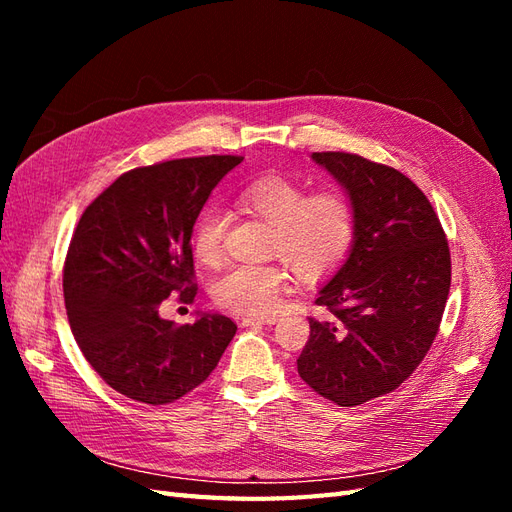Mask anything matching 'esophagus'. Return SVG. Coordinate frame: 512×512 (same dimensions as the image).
Wrapping results in <instances>:
<instances>
[{
	"label": "esophagus",
	"instance_id": "esophagus-1",
	"mask_svg": "<svg viewBox=\"0 0 512 512\" xmlns=\"http://www.w3.org/2000/svg\"><path fill=\"white\" fill-rule=\"evenodd\" d=\"M277 316H245L241 318L243 327H252V324H275Z\"/></svg>",
	"mask_w": 512,
	"mask_h": 512
}]
</instances>
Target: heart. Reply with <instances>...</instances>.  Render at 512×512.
I'll return each mask as SVG.
<instances>
[{
    "instance_id": "heart-1",
    "label": "heart",
    "mask_w": 512,
    "mask_h": 512,
    "mask_svg": "<svg viewBox=\"0 0 512 512\" xmlns=\"http://www.w3.org/2000/svg\"><path fill=\"white\" fill-rule=\"evenodd\" d=\"M239 207L273 228L271 254L282 258L301 280L314 282L333 273L348 258L359 226V213L348 192L322 190L284 177L252 181L239 192ZM228 215L207 207L194 224V254L215 265L224 254ZM292 286L288 269L275 265L230 267L211 284V297L226 312L243 316L269 314Z\"/></svg>"
}]
</instances>
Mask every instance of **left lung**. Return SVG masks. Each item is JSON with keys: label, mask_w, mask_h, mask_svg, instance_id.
<instances>
[{"label": "left lung", "mask_w": 512, "mask_h": 512, "mask_svg": "<svg viewBox=\"0 0 512 512\" xmlns=\"http://www.w3.org/2000/svg\"><path fill=\"white\" fill-rule=\"evenodd\" d=\"M352 196L359 226L346 262L318 292L329 320L309 318L299 376L337 406L395 391L425 359L451 288V252L427 196L399 170L322 151Z\"/></svg>", "instance_id": "8db88e82"}]
</instances>
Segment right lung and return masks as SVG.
Here are the masks:
<instances>
[{
  "mask_svg": "<svg viewBox=\"0 0 512 512\" xmlns=\"http://www.w3.org/2000/svg\"><path fill=\"white\" fill-rule=\"evenodd\" d=\"M241 156H203L123 173L81 215L64 262L72 335L98 376L134 401L173 404L218 367L237 324L160 316L170 294L196 297L192 230L211 190Z\"/></svg>",
  "mask_w": 512,
  "mask_h": 512,
  "instance_id": "obj_1",
  "label": "right lung"
}]
</instances>
